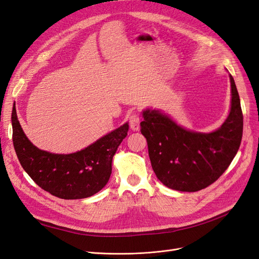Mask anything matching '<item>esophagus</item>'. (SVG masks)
Returning <instances> with one entry per match:
<instances>
[{
	"instance_id": "1",
	"label": "esophagus",
	"mask_w": 259,
	"mask_h": 259,
	"mask_svg": "<svg viewBox=\"0 0 259 259\" xmlns=\"http://www.w3.org/2000/svg\"><path fill=\"white\" fill-rule=\"evenodd\" d=\"M128 122H130V126L133 131H138L139 130V126H140V117L138 114L134 113L132 114L130 116L128 119Z\"/></svg>"
}]
</instances>
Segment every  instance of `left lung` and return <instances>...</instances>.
<instances>
[{
	"label": "left lung",
	"mask_w": 259,
	"mask_h": 259,
	"mask_svg": "<svg viewBox=\"0 0 259 259\" xmlns=\"http://www.w3.org/2000/svg\"><path fill=\"white\" fill-rule=\"evenodd\" d=\"M231 83L230 111L221 127L200 133L180 126L158 109L143 111L140 132L146 137L151 166L170 189L194 192L223 175L236 156L242 139L243 114L236 83Z\"/></svg>",
	"instance_id": "left-lung-1"
}]
</instances>
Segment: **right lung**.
<instances>
[{"label": "right lung", "instance_id": "add662e5", "mask_svg": "<svg viewBox=\"0 0 259 259\" xmlns=\"http://www.w3.org/2000/svg\"><path fill=\"white\" fill-rule=\"evenodd\" d=\"M12 126L14 148L22 168L38 187L65 200L89 198L103 189L111 175L113 155L128 132V123H124L80 151L58 154L41 150L30 142L15 106Z\"/></svg>", "mask_w": 259, "mask_h": 259}]
</instances>
